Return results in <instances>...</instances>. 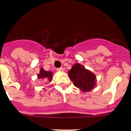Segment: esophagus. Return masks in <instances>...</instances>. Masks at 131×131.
<instances>
[{"mask_svg":"<svg viewBox=\"0 0 131 131\" xmlns=\"http://www.w3.org/2000/svg\"><path fill=\"white\" fill-rule=\"evenodd\" d=\"M57 71H59V72H61V71H64V69L62 67H60V68H58L57 69Z\"/></svg>","mask_w":131,"mask_h":131,"instance_id":"obj_1","label":"esophagus"}]
</instances>
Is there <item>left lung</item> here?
<instances>
[{
	"label": "left lung",
	"instance_id": "obj_1",
	"mask_svg": "<svg viewBox=\"0 0 131 131\" xmlns=\"http://www.w3.org/2000/svg\"><path fill=\"white\" fill-rule=\"evenodd\" d=\"M69 78L76 87L81 91L89 92L96 85V76L79 63H76L68 72Z\"/></svg>",
	"mask_w": 131,
	"mask_h": 131
}]
</instances>
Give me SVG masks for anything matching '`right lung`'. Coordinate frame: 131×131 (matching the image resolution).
<instances>
[{
    "label": "right lung",
    "instance_id": "add662e5",
    "mask_svg": "<svg viewBox=\"0 0 131 131\" xmlns=\"http://www.w3.org/2000/svg\"><path fill=\"white\" fill-rule=\"evenodd\" d=\"M38 79H41L42 81H48L50 82L52 79V72L45 71L43 68H41L40 70V73L38 74Z\"/></svg>",
    "mask_w": 131,
    "mask_h": 131
}]
</instances>
